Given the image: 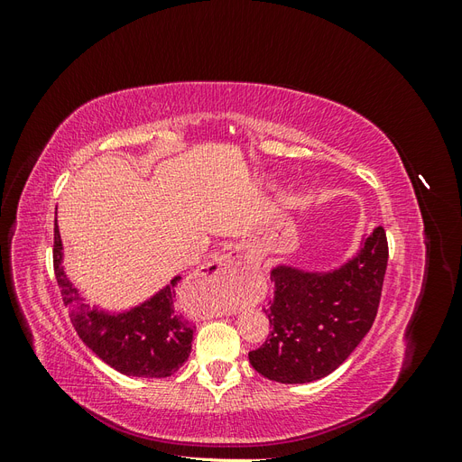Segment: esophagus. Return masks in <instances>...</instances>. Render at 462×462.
Segmentation results:
<instances>
[{"mask_svg": "<svg viewBox=\"0 0 462 462\" xmlns=\"http://www.w3.org/2000/svg\"><path fill=\"white\" fill-rule=\"evenodd\" d=\"M236 273H239V262H236V258L231 253H227V254H219L217 258L206 263L204 268H200L197 272V282L208 287L221 289L226 287ZM223 312H229V309H219V306L212 304L208 310L209 316H219Z\"/></svg>", "mask_w": 462, "mask_h": 462, "instance_id": "34e87169", "label": "esophagus"}]
</instances>
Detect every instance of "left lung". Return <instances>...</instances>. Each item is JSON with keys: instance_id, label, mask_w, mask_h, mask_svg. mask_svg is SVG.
<instances>
[{"instance_id": "8db88e82", "label": "left lung", "mask_w": 462, "mask_h": 462, "mask_svg": "<svg viewBox=\"0 0 462 462\" xmlns=\"http://www.w3.org/2000/svg\"><path fill=\"white\" fill-rule=\"evenodd\" d=\"M387 256L385 231L375 227L335 270L275 265V292L263 309L272 331L248 353L253 368L279 383H309L337 370L374 324Z\"/></svg>"}]
</instances>
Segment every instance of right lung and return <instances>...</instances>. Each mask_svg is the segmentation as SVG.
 Wrapping results in <instances>:
<instances>
[{
  "instance_id": "obj_1",
  "label": "right lung",
  "mask_w": 462,
  "mask_h": 462,
  "mask_svg": "<svg viewBox=\"0 0 462 462\" xmlns=\"http://www.w3.org/2000/svg\"><path fill=\"white\" fill-rule=\"evenodd\" d=\"M53 270L79 337L106 365L136 377H167L185 365L197 328L175 309V287L180 275L129 310L90 309L65 273L58 219L53 229Z\"/></svg>"
}]
</instances>
